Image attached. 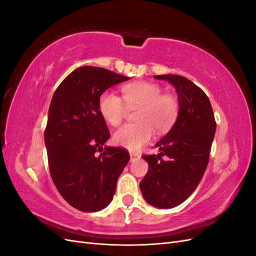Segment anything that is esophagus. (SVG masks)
Instances as JSON below:
<instances>
[{
    "label": "esophagus",
    "instance_id": "1",
    "mask_svg": "<svg viewBox=\"0 0 256 256\" xmlns=\"http://www.w3.org/2000/svg\"><path fill=\"white\" fill-rule=\"evenodd\" d=\"M129 154H130V160H131V161H134V159H138V158H140V157H141V154H138V152H130Z\"/></svg>",
    "mask_w": 256,
    "mask_h": 256
}]
</instances>
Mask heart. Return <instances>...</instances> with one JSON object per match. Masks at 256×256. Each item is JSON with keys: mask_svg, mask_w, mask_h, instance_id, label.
Masks as SVG:
<instances>
[{"mask_svg": "<svg viewBox=\"0 0 256 256\" xmlns=\"http://www.w3.org/2000/svg\"><path fill=\"white\" fill-rule=\"evenodd\" d=\"M122 92L129 109H138L136 113L138 122L116 131L113 136L116 145L129 150H138L150 142L154 129L157 132L164 134L173 126L180 112V102L176 96L162 94V88L158 84L147 81L127 84ZM123 102L120 96L109 90L100 95L99 113L111 126H120L125 118L127 107Z\"/></svg>", "mask_w": 256, "mask_h": 256, "instance_id": "1", "label": "heart"}]
</instances>
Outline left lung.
Here are the masks:
<instances>
[{
  "instance_id": "left-lung-1",
  "label": "left lung",
  "mask_w": 256,
  "mask_h": 256,
  "mask_svg": "<svg viewBox=\"0 0 256 256\" xmlns=\"http://www.w3.org/2000/svg\"><path fill=\"white\" fill-rule=\"evenodd\" d=\"M176 88L180 112L171 130L156 144L160 152L143 156L148 172L140 182L145 200L157 208H173L196 189L206 171L216 124L205 92L187 78L161 74ZM164 156L168 158L164 160Z\"/></svg>"
}]
</instances>
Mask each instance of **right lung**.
<instances>
[{"mask_svg":"<svg viewBox=\"0 0 256 256\" xmlns=\"http://www.w3.org/2000/svg\"><path fill=\"white\" fill-rule=\"evenodd\" d=\"M127 80L104 68L84 66L69 74L53 94L44 130L50 174L60 194L81 212H99L111 203L130 159L120 147H104L110 131L98 110L100 95Z\"/></svg>","mask_w":256,"mask_h":256,"instance_id":"add662e5","label":"right lung"}]
</instances>
